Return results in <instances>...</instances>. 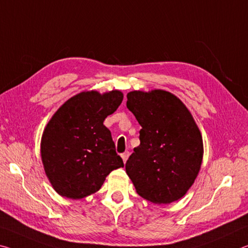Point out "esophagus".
<instances>
[{
  "instance_id": "esophagus-1",
  "label": "esophagus",
  "mask_w": 248,
  "mask_h": 248,
  "mask_svg": "<svg viewBox=\"0 0 248 248\" xmlns=\"http://www.w3.org/2000/svg\"><path fill=\"white\" fill-rule=\"evenodd\" d=\"M122 158H123V161H124V164L125 162L127 161V159H128V156H129V152H125V153H123L122 154Z\"/></svg>"
}]
</instances>
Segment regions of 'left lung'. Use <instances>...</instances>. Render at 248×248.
I'll return each instance as SVG.
<instances>
[{
    "label": "left lung",
    "instance_id": "1",
    "mask_svg": "<svg viewBox=\"0 0 248 248\" xmlns=\"http://www.w3.org/2000/svg\"><path fill=\"white\" fill-rule=\"evenodd\" d=\"M126 107L141 126L140 144L125 164L137 193L159 204L182 198L203 157V141L191 113L164 90L129 92Z\"/></svg>",
    "mask_w": 248,
    "mask_h": 248
}]
</instances>
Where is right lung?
<instances>
[{"label": "right lung", "instance_id": "1", "mask_svg": "<svg viewBox=\"0 0 248 248\" xmlns=\"http://www.w3.org/2000/svg\"><path fill=\"white\" fill-rule=\"evenodd\" d=\"M123 101L120 91L81 92L59 108L45 128L40 152L45 171L60 196L96 192L112 170L123 167L109 129L103 125Z\"/></svg>", "mask_w": 248, "mask_h": 248}]
</instances>
